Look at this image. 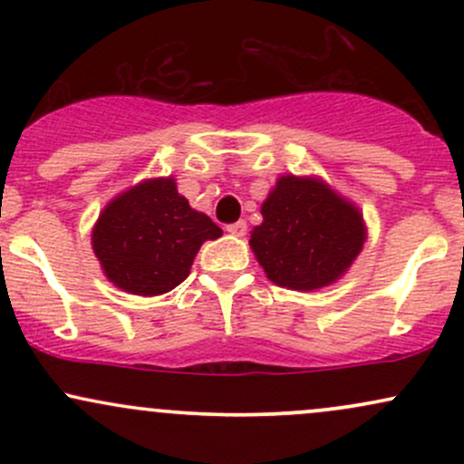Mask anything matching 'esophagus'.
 <instances>
[{"mask_svg":"<svg viewBox=\"0 0 464 464\" xmlns=\"http://www.w3.org/2000/svg\"><path fill=\"white\" fill-rule=\"evenodd\" d=\"M227 231L231 233V236H236V237H244V236H246V222H244V220L233 222V225L227 227Z\"/></svg>","mask_w":464,"mask_h":464,"instance_id":"esophagus-1","label":"esophagus"}]
</instances>
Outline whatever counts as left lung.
Masks as SVG:
<instances>
[{"instance_id":"1","label":"left lung","mask_w":464,"mask_h":464,"mask_svg":"<svg viewBox=\"0 0 464 464\" xmlns=\"http://www.w3.org/2000/svg\"><path fill=\"white\" fill-rule=\"evenodd\" d=\"M262 216V225L250 231V248L266 276L281 287L312 292L332 285L364 246L360 209L321 179L281 177Z\"/></svg>"}]
</instances>
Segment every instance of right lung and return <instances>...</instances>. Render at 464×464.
Here are the masks:
<instances>
[{
	"label": "right lung",
	"instance_id": "right-lung-1",
	"mask_svg": "<svg viewBox=\"0 0 464 464\" xmlns=\"http://www.w3.org/2000/svg\"><path fill=\"white\" fill-rule=\"evenodd\" d=\"M220 236L222 228L191 209L168 177L115 196L95 222L92 244L111 284L137 296H157L188 279L202 242Z\"/></svg>",
	"mask_w": 464,
	"mask_h": 464
}]
</instances>
